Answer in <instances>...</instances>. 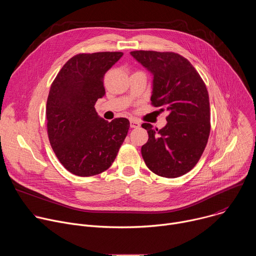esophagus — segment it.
Segmentation results:
<instances>
[{"mask_svg":"<svg viewBox=\"0 0 256 256\" xmlns=\"http://www.w3.org/2000/svg\"><path fill=\"white\" fill-rule=\"evenodd\" d=\"M130 126L132 128H138L140 124V122H138V120H130Z\"/></svg>","mask_w":256,"mask_h":256,"instance_id":"esophagus-1","label":"esophagus"}]
</instances>
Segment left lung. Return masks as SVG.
<instances>
[{
    "mask_svg": "<svg viewBox=\"0 0 256 256\" xmlns=\"http://www.w3.org/2000/svg\"><path fill=\"white\" fill-rule=\"evenodd\" d=\"M130 54L154 75L151 104L169 112L161 130L142 124L149 134L140 149L142 159L159 176L184 175L200 159L210 132L206 84L190 60L178 54L134 50Z\"/></svg>",
    "mask_w": 256,
    "mask_h": 256,
    "instance_id": "left-lung-1",
    "label": "left lung"
}]
</instances>
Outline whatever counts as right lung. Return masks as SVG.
Returning <instances> with one entry per match:
<instances>
[{
    "label": "right lung",
    "instance_id": "1",
    "mask_svg": "<svg viewBox=\"0 0 256 256\" xmlns=\"http://www.w3.org/2000/svg\"><path fill=\"white\" fill-rule=\"evenodd\" d=\"M120 52L79 54L70 58L54 80L46 102L48 136L52 148L70 173L88 177L112 166L128 128L124 118L107 122L95 103L105 95V72Z\"/></svg>",
    "mask_w": 256,
    "mask_h": 256
}]
</instances>
